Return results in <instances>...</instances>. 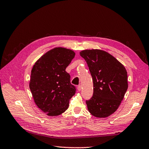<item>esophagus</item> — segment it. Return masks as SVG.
<instances>
[{
	"mask_svg": "<svg viewBox=\"0 0 149 149\" xmlns=\"http://www.w3.org/2000/svg\"><path fill=\"white\" fill-rule=\"evenodd\" d=\"M82 89V86H81V85H79L78 86V91H81V90Z\"/></svg>",
	"mask_w": 149,
	"mask_h": 149,
	"instance_id": "obj_1",
	"label": "esophagus"
}]
</instances>
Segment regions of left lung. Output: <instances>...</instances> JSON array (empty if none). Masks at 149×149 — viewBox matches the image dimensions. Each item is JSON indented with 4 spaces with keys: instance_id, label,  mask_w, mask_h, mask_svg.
<instances>
[{
    "instance_id": "left-lung-1",
    "label": "left lung",
    "mask_w": 149,
    "mask_h": 149,
    "mask_svg": "<svg viewBox=\"0 0 149 149\" xmlns=\"http://www.w3.org/2000/svg\"><path fill=\"white\" fill-rule=\"evenodd\" d=\"M86 61L93 81V95L86 104L97 118H106L118 109L128 88L125 67L109 53L101 49L80 52Z\"/></svg>"
}]
</instances>
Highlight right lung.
<instances>
[{"label": "right lung", "instance_id": "1", "mask_svg": "<svg viewBox=\"0 0 149 149\" xmlns=\"http://www.w3.org/2000/svg\"><path fill=\"white\" fill-rule=\"evenodd\" d=\"M74 55L71 49L55 48L44 54L31 71L29 86L35 102L48 116L64 112L76 93L65 70Z\"/></svg>", "mask_w": 149, "mask_h": 149}]
</instances>
